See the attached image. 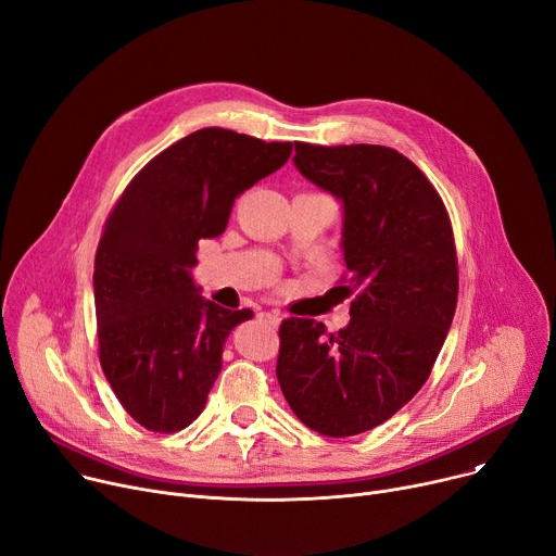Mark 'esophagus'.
Instances as JSON below:
<instances>
[{
  "label": "esophagus",
  "mask_w": 556,
  "mask_h": 556,
  "mask_svg": "<svg viewBox=\"0 0 556 556\" xmlns=\"http://www.w3.org/2000/svg\"><path fill=\"white\" fill-rule=\"evenodd\" d=\"M257 320H263V323H269V325H274V328H276V325H280V316L278 314H274V312H260L257 314Z\"/></svg>",
  "instance_id": "obj_1"
}]
</instances>
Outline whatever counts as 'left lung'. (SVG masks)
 I'll return each instance as SVG.
<instances>
[{"label":"left lung","instance_id":"1","mask_svg":"<svg viewBox=\"0 0 556 556\" xmlns=\"http://www.w3.org/2000/svg\"><path fill=\"white\" fill-rule=\"evenodd\" d=\"M293 166L343 204L348 328L280 325L278 383L291 410L328 438L366 433L429 379L458 303L446 208L410 159L383 146L296 143ZM343 296V299H345Z\"/></svg>","mask_w":556,"mask_h":556}]
</instances>
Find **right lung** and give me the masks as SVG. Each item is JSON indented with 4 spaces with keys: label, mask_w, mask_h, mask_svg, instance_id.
<instances>
[{
    "label": "right lung",
    "mask_w": 556,
    "mask_h": 556,
    "mask_svg": "<svg viewBox=\"0 0 556 556\" xmlns=\"http://www.w3.org/2000/svg\"><path fill=\"white\" fill-rule=\"evenodd\" d=\"M289 154V141L204 127L156 154L110 213L93 263L98 352L121 406L148 431L175 433L200 417L228 334L253 318L202 296L194 253Z\"/></svg>",
    "instance_id": "1"
}]
</instances>
